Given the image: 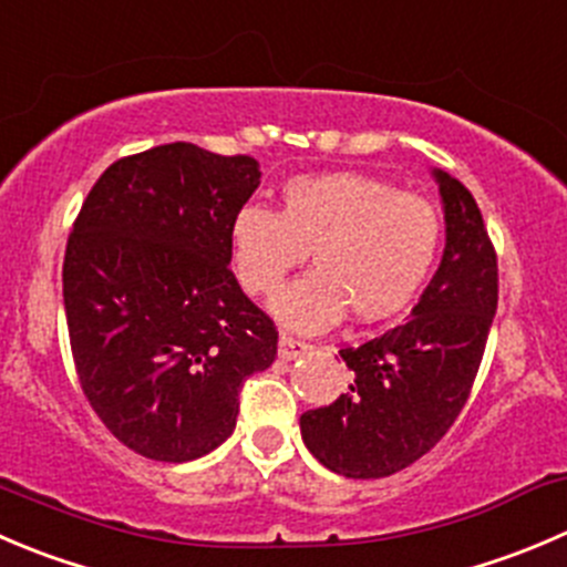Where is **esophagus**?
Returning <instances> with one entry per match:
<instances>
[{"label": "esophagus", "instance_id": "1", "mask_svg": "<svg viewBox=\"0 0 567 567\" xmlns=\"http://www.w3.org/2000/svg\"><path fill=\"white\" fill-rule=\"evenodd\" d=\"M310 351V343H305V340H296L293 334H279V357H282L285 362L288 360H296V357L307 354Z\"/></svg>", "mask_w": 567, "mask_h": 567}]
</instances>
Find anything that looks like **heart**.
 Instances as JSON below:
<instances>
[{
  "label": "heart",
  "instance_id": "obj_1",
  "mask_svg": "<svg viewBox=\"0 0 567 567\" xmlns=\"http://www.w3.org/2000/svg\"><path fill=\"white\" fill-rule=\"evenodd\" d=\"M441 240L432 202L354 172L301 174L279 190V213L246 205L229 224V255L249 293L271 296L312 251L316 271L271 301L299 332L332 327L346 310L360 323L404 312L432 277Z\"/></svg>",
  "mask_w": 567,
  "mask_h": 567
}]
</instances>
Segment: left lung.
Listing matches in <instances>:
<instances>
[{"instance_id":"obj_1","label":"left lung","mask_w":567,"mask_h":567,"mask_svg":"<svg viewBox=\"0 0 567 567\" xmlns=\"http://www.w3.org/2000/svg\"><path fill=\"white\" fill-rule=\"evenodd\" d=\"M446 249L410 321L340 349L354 382L299 417L312 457L349 480H382L421 460L468 401L498 305L496 251L476 199L435 168Z\"/></svg>"}]
</instances>
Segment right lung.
Here are the masks:
<instances>
[{"mask_svg":"<svg viewBox=\"0 0 567 567\" xmlns=\"http://www.w3.org/2000/svg\"><path fill=\"white\" fill-rule=\"evenodd\" d=\"M260 185L249 155L194 144L115 161L91 188L63 260L82 393L141 457L188 463L221 446L277 327L229 271V224Z\"/></svg>","mask_w":567,"mask_h":567,"instance_id":"1","label":"right lung"}]
</instances>
